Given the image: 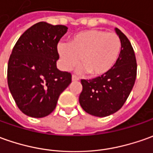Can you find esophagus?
Wrapping results in <instances>:
<instances>
[{
    "label": "esophagus",
    "instance_id": "1",
    "mask_svg": "<svg viewBox=\"0 0 153 153\" xmlns=\"http://www.w3.org/2000/svg\"><path fill=\"white\" fill-rule=\"evenodd\" d=\"M79 79L76 77L75 75H72V81H79Z\"/></svg>",
    "mask_w": 153,
    "mask_h": 153
}]
</instances>
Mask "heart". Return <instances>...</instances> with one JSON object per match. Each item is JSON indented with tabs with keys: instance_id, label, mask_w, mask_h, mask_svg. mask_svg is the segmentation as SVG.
I'll return each mask as SVG.
<instances>
[{
	"instance_id": "obj_1",
	"label": "heart",
	"mask_w": 153,
	"mask_h": 153,
	"mask_svg": "<svg viewBox=\"0 0 153 153\" xmlns=\"http://www.w3.org/2000/svg\"><path fill=\"white\" fill-rule=\"evenodd\" d=\"M121 42L116 33L92 29L73 36L69 43L60 42L58 52L64 70L74 67L80 58L83 67L79 72L87 71L90 76H99L109 72L119 59Z\"/></svg>"
}]
</instances>
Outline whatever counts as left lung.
Here are the masks:
<instances>
[{
	"label": "left lung",
	"instance_id": "1",
	"mask_svg": "<svg viewBox=\"0 0 153 153\" xmlns=\"http://www.w3.org/2000/svg\"><path fill=\"white\" fill-rule=\"evenodd\" d=\"M116 34L121 42V51L114 67L101 76L81 79L83 86L79 104L88 114L105 117L118 111L128 98L137 77V60L129 39L120 29Z\"/></svg>",
	"mask_w": 153,
	"mask_h": 153
}]
</instances>
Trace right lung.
<instances>
[{"label": "right lung", "mask_w": 153, "mask_h": 153, "mask_svg": "<svg viewBox=\"0 0 153 153\" xmlns=\"http://www.w3.org/2000/svg\"><path fill=\"white\" fill-rule=\"evenodd\" d=\"M67 30L63 25L37 22L24 32L12 49L7 66L8 87L16 105L27 116H48L71 83V74L56 66L57 46Z\"/></svg>", "instance_id": "obj_1"}]
</instances>
